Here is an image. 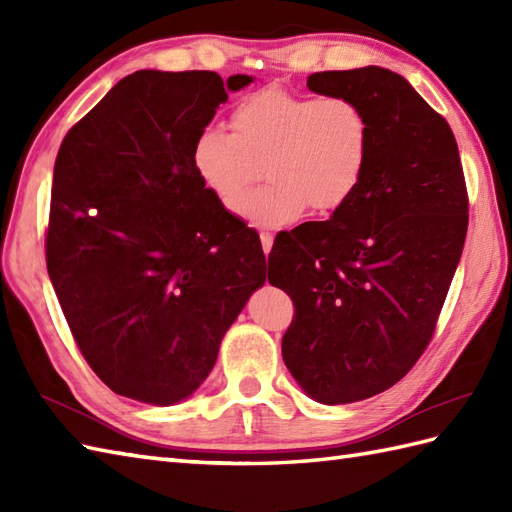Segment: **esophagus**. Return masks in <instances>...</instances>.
<instances>
[{
  "label": "esophagus",
  "mask_w": 512,
  "mask_h": 512,
  "mask_svg": "<svg viewBox=\"0 0 512 512\" xmlns=\"http://www.w3.org/2000/svg\"><path fill=\"white\" fill-rule=\"evenodd\" d=\"M259 237H262V248H264V253L268 255L270 248H273V235H270V233H259Z\"/></svg>",
  "instance_id": "34e87169"
}]
</instances>
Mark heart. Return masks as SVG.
Returning <instances> with one entry per match:
<instances>
[{"instance_id":"1","label":"heart","mask_w":512,"mask_h":512,"mask_svg":"<svg viewBox=\"0 0 512 512\" xmlns=\"http://www.w3.org/2000/svg\"><path fill=\"white\" fill-rule=\"evenodd\" d=\"M228 125L231 134L220 127L198 134L193 169L217 200L233 206L264 166L271 184L235 206L253 226H288L308 209L334 215L361 189L372 127L350 96L264 88L233 107Z\"/></svg>"}]
</instances>
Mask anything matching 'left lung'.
I'll use <instances>...</instances> for the list:
<instances>
[{"instance_id": "obj_1", "label": "left lung", "mask_w": 512, "mask_h": 512, "mask_svg": "<svg viewBox=\"0 0 512 512\" xmlns=\"http://www.w3.org/2000/svg\"><path fill=\"white\" fill-rule=\"evenodd\" d=\"M308 88L361 105L372 149L341 211L275 237L268 281L295 306L281 339L290 374L314 400L341 405L396 385L427 350L464 248L469 193L449 123L400 74L314 72Z\"/></svg>"}]
</instances>
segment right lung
<instances>
[{
  "instance_id": "add662e5",
  "label": "right lung",
  "mask_w": 512,
  "mask_h": 512,
  "mask_svg": "<svg viewBox=\"0 0 512 512\" xmlns=\"http://www.w3.org/2000/svg\"><path fill=\"white\" fill-rule=\"evenodd\" d=\"M250 76L138 70L65 134L46 266L74 343L118 396L173 405L209 376L264 286L259 235L193 169V143Z\"/></svg>"
}]
</instances>
